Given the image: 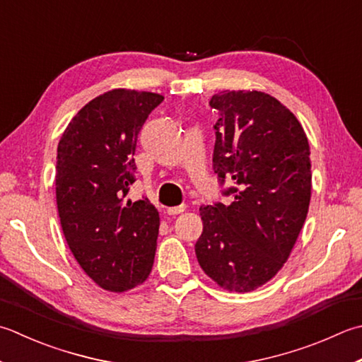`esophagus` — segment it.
Segmentation results:
<instances>
[{
  "instance_id": "1",
  "label": "esophagus",
  "mask_w": 362,
  "mask_h": 362,
  "mask_svg": "<svg viewBox=\"0 0 362 362\" xmlns=\"http://www.w3.org/2000/svg\"><path fill=\"white\" fill-rule=\"evenodd\" d=\"M185 209H187V205H185V204H182V205H175V207L168 209V214H169V215H179V214H182V211H185Z\"/></svg>"
}]
</instances>
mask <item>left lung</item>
<instances>
[{
    "label": "left lung",
    "instance_id": "1",
    "mask_svg": "<svg viewBox=\"0 0 362 362\" xmlns=\"http://www.w3.org/2000/svg\"><path fill=\"white\" fill-rule=\"evenodd\" d=\"M214 171L230 204L202 205L194 245L205 274L230 292H251L281 270L308 215L310 151L298 119L259 90H223Z\"/></svg>",
    "mask_w": 362,
    "mask_h": 362
}]
</instances>
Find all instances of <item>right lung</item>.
<instances>
[{"label": "right lung", "instance_id": "right-lung-1", "mask_svg": "<svg viewBox=\"0 0 362 362\" xmlns=\"http://www.w3.org/2000/svg\"><path fill=\"white\" fill-rule=\"evenodd\" d=\"M163 100L153 92H105L78 111L58 144L64 237L89 278L111 292L136 287L153 265L158 211L148 199L132 202L127 194L136 180L139 132Z\"/></svg>", "mask_w": 362, "mask_h": 362}]
</instances>
